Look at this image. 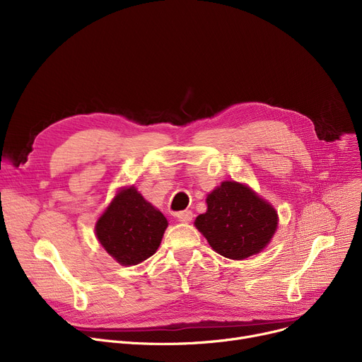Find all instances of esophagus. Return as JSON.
I'll return each mask as SVG.
<instances>
[{"label":"esophagus","mask_w":362,"mask_h":362,"mask_svg":"<svg viewBox=\"0 0 362 362\" xmlns=\"http://www.w3.org/2000/svg\"><path fill=\"white\" fill-rule=\"evenodd\" d=\"M176 217H177V220L179 221H182V223H189L192 220V217H194V214H192V211H180V213H177L176 214Z\"/></svg>","instance_id":"34e87169"}]
</instances>
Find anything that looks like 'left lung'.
I'll return each mask as SVG.
<instances>
[{"label": "left lung", "instance_id": "1", "mask_svg": "<svg viewBox=\"0 0 362 362\" xmlns=\"http://www.w3.org/2000/svg\"><path fill=\"white\" fill-rule=\"evenodd\" d=\"M208 210L195 220L220 255L243 259L265 248L276 232L277 213L248 186L223 182L206 197Z\"/></svg>", "mask_w": 362, "mask_h": 362}]
</instances>
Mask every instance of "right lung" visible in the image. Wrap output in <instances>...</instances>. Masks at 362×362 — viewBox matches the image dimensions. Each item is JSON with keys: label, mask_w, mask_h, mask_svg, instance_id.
<instances>
[{"label": "right lung", "mask_w": 362, "mask_h": 362, "mask_svg": "<svg viewBox=\"0 0 362 362\" xmlns=\"http://www.w3.org/2000/svg\"><path fill=\"white\" fill-rule=\"evenodd\" d=\"M167 224L165 217L132 186L112 199L95 232L116 261L136 265L158 250Z\"/></svg>", "instance_id": "obj_1"}]
</instances>
